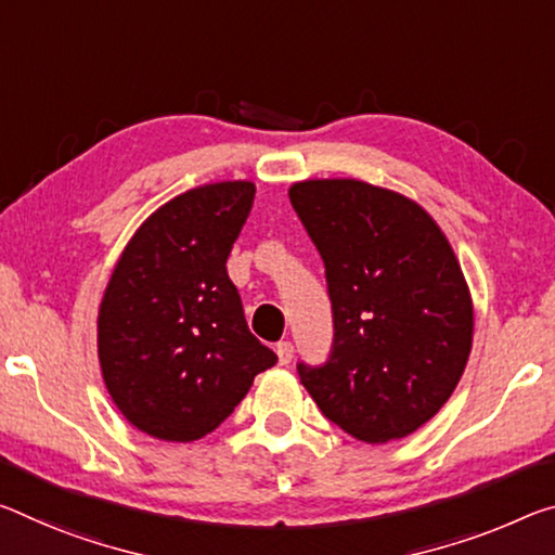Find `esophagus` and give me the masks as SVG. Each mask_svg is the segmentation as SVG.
I'll use <instances>...</instances> for the list:
<instances>
[{"instance_id": "34e87169", "label": "esophagus", "mask_w": 555, "mask_h": 555, "mask_svg": "<svg viewBox=\"0 0 555 555\" xmlns=\"http://www.w3.org/2000/svg\"><path fill=\"white\" fill-rule=\"evenodd\" d=\"M276 356H279V363L281 365H288L294 360V346L288 340H284V343H279L276 346Z\"/></svg>"}]
</instances>
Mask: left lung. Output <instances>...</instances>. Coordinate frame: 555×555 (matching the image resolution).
<instances>
[{
	"mask_svg": "<svg viewBox=\"0 0 555 555\" xmlns=\"http://www.w3.org/2000/svg\"><path fill=\"white\" fill-rule=\"evenodd\" d=\"M288 199L325 267L331 353L298 363L333 425L363 442L408 437L450 400L474 311L450 242L425 209L360 180H306Z\"/></svg>",
	"mask_w": 555,
	"mask_h": 555,
	"instance_id": "left-lung-1",
	"label": "left lung"
}]
</instances>
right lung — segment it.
Masks as SVG:
<instances>
[{
  "instance_id": "add662e5",
  "label": "right lung",
  "mask_w": 555,
  "mask_h": 555,
  "mask_svg": "<svg viewBox=\"0 0 555 555\" xmlns=\"http://www.w3.org/2000/svg\"><path fill=\"white\" fill-rule=\"evenodd\" d=\"M251 182L175 197L128 242L99 311L105 388L130 425L165 442L217 429L276 353L251 336L227 259Z\"/></svg>"
}]
</instances>
